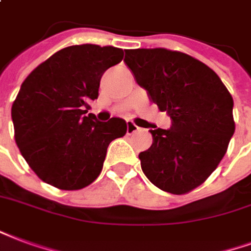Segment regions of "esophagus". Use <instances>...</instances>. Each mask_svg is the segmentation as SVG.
<instances>
[{"label":"esophagus","mask_w":251,"mask_h":251,"mask_svg":"<svg viewBox=\"0 0 251 251\" xmlns=\"http://www.w3.org/2000/svg\"><path fill=\"white\" fill-rule=\"evenodd\" d=\"M126 131H127V134H133V133H135V131L138 130L140 127L135 125V124H133L131 121H127V124H126Z\"/></svg>","instance_id":"esophagus-1"}]
</instances>
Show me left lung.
<instances>
[{
    "mask_svg": "<svg viewBox=\"0 0 251 251\" xmlns=\"http://www.w3.org/2000/svg\"><path fill=\"white\" fill-rule=\"evenodd\" d=\"M124 62L149 100L172 120L149 130L141 168L163 192L185 194L214 172L235 130L233 97L221 78L190 55L162 49L125 50Z\"/></svg>",
    "mask_w": 251,
    "mask_h": 251,
    "instance_id": "8db88e82",
    "label": "left lung"
}]
</instances>
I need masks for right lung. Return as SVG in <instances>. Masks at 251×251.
Returning <instances> with one entry per match:
<instances>
[{
    "mask_svg": "<svg viewBox=\"0 0 251 251\" xmlns=\"http://www.w3.org/2000/svg\"><path fill=\"white\" fill-rule=\"evenodd\" d=\"M122 58L124 50L113 46H69L22 82L12 106L14 138L44 182L62 190L88 186L101 173L109 144L125 135L122 118L100 122L86 114L103 73Z\"/></svg>",
    "mask_w": 251,
    "mask_h": 251,
    "instance_id": "obj_1",
    "label": "right lung"
}]
</instances>
